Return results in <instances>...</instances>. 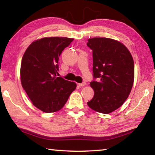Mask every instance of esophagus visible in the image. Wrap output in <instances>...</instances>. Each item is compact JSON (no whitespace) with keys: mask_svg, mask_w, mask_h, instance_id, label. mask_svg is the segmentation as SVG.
Segmentation results:
<instances>
[{"mask_svg":"<svg viewBox=\"0 0 155 155\" xmlns=\"http://www.w3.org/2000/svg\"><path fill=\"white\" fill-rule=\"evenodd\" d=\"M85 85H86L85 82H83L82 83H78V85L79 86V87H83V86Z\"/></svg>","mask_w":155,"mask_h":155,"instance_id":"obj_1","label":"esophagus"}]
</instances>
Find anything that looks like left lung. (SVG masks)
<instances>
[{
    "mask_svg": "<svg viewBox=\"0 0 155 155\" xmlns=\"http://www.w3.org/2000/svg\"><path fill=\"white\" fill-rule=\"evenodd\" d=\"M92 51L93 78L90 86L93 98L87 103L91 109L107 114L121 107L132 89L134 62L124 44L105 38L88 40Z\"/></svg>",
    "mask_w": 155,
    "mask_h": 155,
    "instance_id": "1",
    "label": "left lung"
}]
</instances>
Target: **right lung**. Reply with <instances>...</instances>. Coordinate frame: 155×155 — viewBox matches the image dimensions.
Listing matches in <instances>:
<instances>
[{
    "label": "right lung",
    "mask_w": 155,
    "mask_h": 155,
    "mask_svg": "<svg viewBox=\"0 0 155 155\" xmlns=\"http://www.w3.org/2000/svg\"><path fill=\"white\" fill-rule=\"evenodd\" d=\"M73 38H44L26 50L20 67L21 83L33 105L45 113L56 112L66 103L77 85L57 77L62 51Z\"/></svg>",
    "instance_id": "add662e5"
}]
</instances>
